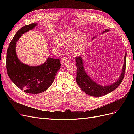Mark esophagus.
<instances>
[{"label":"esophagus","mask_w":134,"mask_h":134,"mask_svg":"<svg viewBox=\"0 0 134 134\" xmlns=\"http://www.w3.org/2000/svg\"><path fill=\"white\" fill-rule=\"evenodd\" d=\"M69 62V60L67 57H64L63 58L62 60V63L63 65H65Z\"/></svg>","instance_id":"esophagus-1"}]
</instances>
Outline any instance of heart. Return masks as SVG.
Listing matches in <instances>:
<instances>
[{"label":"heart","mask_w":134,"mask_h":134,"mask_svg":"<svg viewBox=\"0 0 134 134\" xmlns=\"http://www.w3.org/2000/svg\"><path fill=\"white\" fill-rule=\"evenodd\" d=\"M87 38L81 32L73 30L64 32L60 34L57 40H55L56 46H59V43L64 46H70L74 44L71 48V52L74 55H78L82 52L86 46Z\"/></svg>","instance_id":"heart-1"}]
</instances>
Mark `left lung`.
I'll use <instances>...</instances> for the list:
<instances>
[{"mask_svg":"<svg viewBox=\"0 0 134 134\" xmlns=\"http://www.w3.org/2000/svg\"><path fill=\"white\" fill-rule=\"evenodd\" d=\"M108 31H109V30H105L102 34L106 33V32ZM95 37H93V39ZM126 55L127 52L126 51L124 56L122 70L118 79L113 84L110 85H105V86H102V85L97 83L87 74L84 69V62L82 57L79 56L78 57L76 58L75 62L77 68V84L86 94L93 97H100L106 95L108 93L112 92L120 86V84L122 82L124 79L126 69Z\"/></svg>","mask_w":134,"mask_h":134,"instance_id":"obj_1","label":"left lung"}]
</instances>
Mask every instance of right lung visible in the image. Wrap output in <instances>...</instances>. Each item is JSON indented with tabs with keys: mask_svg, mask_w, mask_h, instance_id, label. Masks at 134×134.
<instances>
[{
	"mask_svg": "<svg viewBox=\"0 0 134 134\" xmlns=\"http://www.w3.org/2000/svg\"><path fill=\"white\" fill-rule=\"evenodd\" d=\"M37 24L26 25L19 30L7 52V71L9 78L21 90L31 94H38L47 90L54 82L56 72L60 69V60L48 57L38 66H29L21 62L16 53V44L23 34L34 29Z\"/></svg>",
	"mask_w": 134,
	"mask_h": 134,
	"instance_id": "add662e5",
	"label": "right lung"
}]
</instances>
